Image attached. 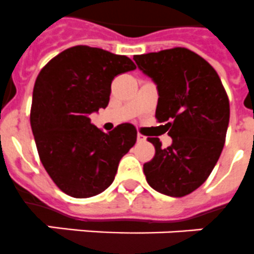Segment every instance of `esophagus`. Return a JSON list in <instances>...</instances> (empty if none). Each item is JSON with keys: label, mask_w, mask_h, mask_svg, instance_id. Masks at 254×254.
<instances>
[{"label": "esophagus", "mask_w": 254, "mask_h": 254, "mask_svg": "<svg viewBox=\"0 0 254 254\" xmlns=\"http://www.w3.org/2000/svg\"><path fill=\"white\" fill-rule=\"evenodd\" d=\"M137 141L138 142H145L146 141V137H145V135H143V134L138 133L137 134Z\"/></svg>", "instance_id": "1"}]
</instances>
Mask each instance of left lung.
Returning a JSON list of instances; mask_svg holds the SVG:
<instances>
[{
	"label": "left lung",
	"instance_id": "8db88e82",
	"mask_svg": "<svg viewBox=\"0 0 254 254\" xmlns=\"http://www.w3.org/2000/svg\"><path fill=\"white\" fill-rule=\"evenodd\" d=\"M158 86L155 111L172 145L147 138L155 155L143 164L148 185L162 194L184 197L201 187L219 159L230 121V100L222 80L205 59L175 47L133 57Z\"/></svg>",
	"mask_w": 254,
	"mask_h": 254
}]
</instances>
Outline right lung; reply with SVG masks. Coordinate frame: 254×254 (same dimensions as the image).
I'll return each instance as SVG.
<instances>
[{
    "label": "right lung",
    "mask_w": 254,
    "mask_h": 254,
    "mask_svg": "<svg viewBox=\"0 0 254 254\" xmlns=\"http://www.w3.org/2000/svg\"><path fill=\"white\" fill-rule=\"evenodd\" d=\"M134 69L127 56L75 45L40 70L32 94L31 127L45 171L65 194L88 198L106 190L121 158L137 141L131 124H120L107 134L88 119L108 106L115 77Z\"/></svg>",
    "instance_id": "obj_1"
}]
</instances>
